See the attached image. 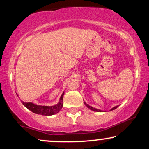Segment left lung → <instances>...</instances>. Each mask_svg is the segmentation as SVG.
Listing matches in <instances>:
<instances>
[{
    "label": "left lung",
    "instance_id": "left-lung-1",
    "mask_svg": "<svg viewBox=\"0 0 149 149\" xmlns=\"http://www.w3.org/2000/svg\"><path fill=\"white\" fill-rule=\"evenodd\" d=\"M85 106H87V107H88L89 109H91V110H92V111H97V112H101L102 111L101 110H99V109H95V108H93V107H90V106H89V105H88V104H87L86 103H85ZM118 107H113V109H111V111H112V110H114V109H116V108H117Z\"/></svg>",
    "mask_w": 149,
    "mask_h": 149
}]
</instances>
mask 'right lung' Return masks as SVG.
<instances>
[{
    "instance_id": "right-lung-1",
    "label": "right lung",
    "mask_w": 149,
    "mask_h": 149,
    "mask_svg": "<svg viewBox=\"0 0 149 149\" xmlns=\"http://www.w3.org/2000/svg\"><path fill=\"white\" fill-rule=\"evenodd\" d=\"M63 97H64V93L61 95L60 97V101H59V104L55 106H52V107H47V106H39L36 105L33 103L31 102H23V105L27 109H29L34 113L40 114L42 116H52L54 114L57 113L59 111L61 110V108L63 107Z\"/></svg>"
}]
</instances>
